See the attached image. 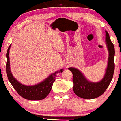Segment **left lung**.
Instances as JSON below:
<instances>
[{
  "label": "left lung",
  "mask_w": 121,
  "mask_h": 121,
  "mask_svg": "<svg viewBox=\"0 0 121 121\" xmlns=\"http://www.w3.org/2000/svg\"><path fill=\"white\" fill-rule=\"evenodd\" d=\"M106 43L109 54L108 63L104 77L100 82L96 83L90 82L78 69L72 67L68 68L73 75V91L79 97L84 99H94L99 97L105 92L112 80L114 72L115 50L107 31H106Z\"/></svg>",
  "instance_id": "obj_1"
}]
</instances>
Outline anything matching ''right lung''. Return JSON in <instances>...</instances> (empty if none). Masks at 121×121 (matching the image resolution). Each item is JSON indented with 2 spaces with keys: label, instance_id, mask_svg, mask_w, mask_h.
I'll use <instances>...</instances> for the list:
<instances>
[{
  "label": "right lung",
  "instance_id": "1",
  "mask_svg": "<svg viewBox=\"0 0 121 121\" xmlns=\"http://www.w3.org/2000/svg\"><path fill=\"white\" fill-rule=\"evenodd\" d=\"M11 45L9 46L7 52V64L6 72L8 79L10 82L13 87L16 90L20 96L25 99L30 100H39L43 99L48 95L51 91L53 84L55 81L57 75L59 73H61L64 70L63 69L56 71L53 73L49 76L46 79L38 84L34 86H26L19 83L14 77L13 76L10 70V52Z\"/></svg>",
  "mask_w": 121,
  "mask_h": 121
}]
</instances>
